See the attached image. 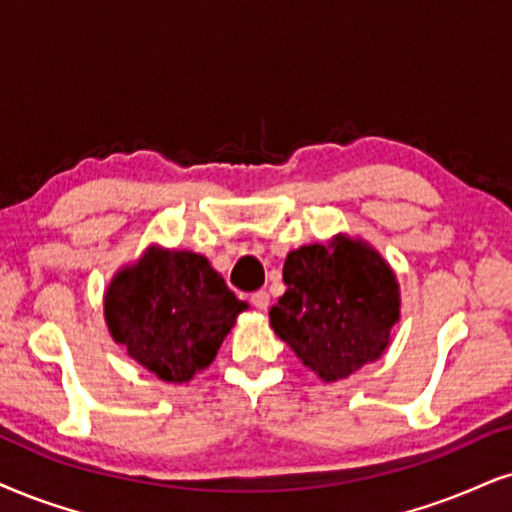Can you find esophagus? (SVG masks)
Segmentation results:
<instances>
[{
  "instance_id": "obj_1",
  "label": "esophagus",
  "mask_w": 512,
  "mask_h": 512,
  "mask_svg": "<svg viewBox=\"0 0 512 512\" xmlns=\"http://www.w3.org/2000/svg\"><path fill=\"white\" fill-rule=\"evenodd\" d=\"M251 304H254L258 311H266V308L270 306V294L266 292V289H258V292L251 294Z\"/></svg>"
}]
</instances>
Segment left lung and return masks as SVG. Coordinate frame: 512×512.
<instances>
[{"instance_id":"obj_1","label":"left lung","mask_w":512,"mask_h":512,"mask_svg":"<svg viewBox=\"0 0 512 512\" xmlns=\"http://www.w3.org/2000/svg\"><path fill=\"white\" fill-rule=\"evenodd\" d=\"M287 292L270 308V327L323 382L377 361L399 323L401 294L389 263L346 235L289 251Z\"/></svg>"}]
</instances>
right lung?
I'll use <instances>...</instances> for the list:
<instances>
[{
	"label": "right lung",
	"instance_id": "right-lung-1",
	"mask_svg": "<svg viewBox=\"0 0 512 512\" xmlns=\"http://www.w3.org/2000/svg\"><path fill=\"white\" fill-rule=\"evenodd\" d=\"M246 308L206 256L159 246L118 270L104 294L113 342L173 384L189 382L213 363Z\"/></svg>",
	"mask_w": 512,
	"mask_h": 512
}]
</instances>
